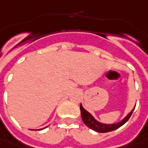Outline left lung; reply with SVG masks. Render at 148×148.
Returning <instances> with one entry per match:
<instances>
[{
  "instance_id": "left-lung-1",
  "label": "left lung",
  "mask_w": 148,
  "mask_h": 148,
  "mask_svg": "<svg viewBox=\"0 0 148 148\" xmlns=\"http://www.w3.org/2000/svg\"><path fill=\"white\" fill-rule=\"evenodd\" d=\"M135 108H133L131 112H129L127 116L123 120H121L119 123H112V124H106V123H102L99 121H97L96 119L93 118V116L89 113V112L86 111L84 107L82 106V104H80V111H81V117L83 119V122L84 123V124L88 126L90 129H92L93 131L98 132H108L113 131L115 129H118L119 127H120L121 126H123L126 122L129 119V118L131 117L132 112L134 110Z\"/></svg>"
}]
</instances>
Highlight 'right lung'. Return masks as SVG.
I'll use <instances>...</instances> for the list:
<instances>
[{
	"instance_id": "1",
	"label": "right lung",
	"mask_w": 148,
	"mask_h": 148,
	"mask_svg": "<svg viewBox=\"0 0 148 148\" xmlns=\"http://www.w3.org/2000/svg\"><path fill=\"white\" fill-rule=\"evenodd\" d=\"M44 128H45V127H44ZM44 128H43V129H44ZM38 130H42V129H38Z\"/></svg>"
}]
</instances>
